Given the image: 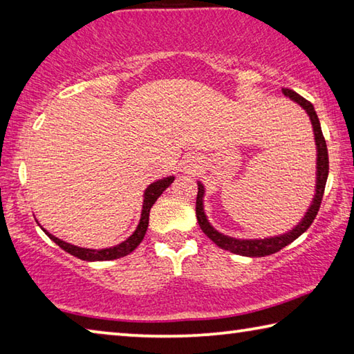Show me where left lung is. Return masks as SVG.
Here are the masks:
<instances>
[{
  "label": "left lung",
  "instance_id": "left-lung-1",
  "mask_svg": "<svg viewBox=\"0 0 354 354\" xmlns=\"http://www.w3.org/2000/svg\"><path fill=\"white\" fill-rule=\"evenodd\" d=\"M283 93L308 113L310 124H313L315 149H317L315 187H314L315 192H314L313 201H310L308 211L303 215L301 220H299L298 223L292 227V230L283 232V234L263 237V239H237V237L226 236V234H223V232L217 231L211 225V221L207 220V215L205 212L206 189H205V185H203V183L198 181V195H196V220H198L203 232H205V234L211 239V241L217 245V247L230 251V253L247 256V257H262V256L277 253V251L287 247V245L292 243L295 239L301 236L303 232L306 231L310 225H313L315 215H317V212H319L320 203L323 198V192H325V185H326V179H328V171H329L328 148H326L325 137H323L319 117H317L314 106L310 104L308 100L299 97L297 92L290 91V88H283Z\"/></svg>",
  "mask_w": 354,
  "mask_h": 354
}]
</instances>
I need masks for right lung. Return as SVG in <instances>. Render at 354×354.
Returning <instances> with one entry per match:
<instances>
[{
	"mask_svg": "<svg viewBox=\"0 0 354 354\" xmlns=\"http://www.w3.org/2000/svg\"><path fill=\"white\" fill-rule=\"evenodd\" d=\"M175 181V176H167L162 179H158V181H154L148 185L143 192V203H142V212H140V220H139V225H137L136 231L131 234L127 241L120 242L117 245H113V247L109 248H101V250H93V248H82V247H77V245H71L65 241H61V239L53 236L51 232H48L45 227H40L45 231V234L51 239L53 242L57 243L59 247L62 250L67 251L71 256L77 257V259H82V261H88V262H93V261H112V259H118V257H123L129 253H133V251L139 247L140 242L143 241V237L147 234V230H148V220H149V211H151L153 205L156 203V200L159 198L160 195H162V192L169 187V185ZM39 223V221H37Z\"/></svg>",
	"mask_w": 354,
	"mask_h": 354,
	"instance_id": "add662e5",
	"label": "right lung"
}]
</instances>
